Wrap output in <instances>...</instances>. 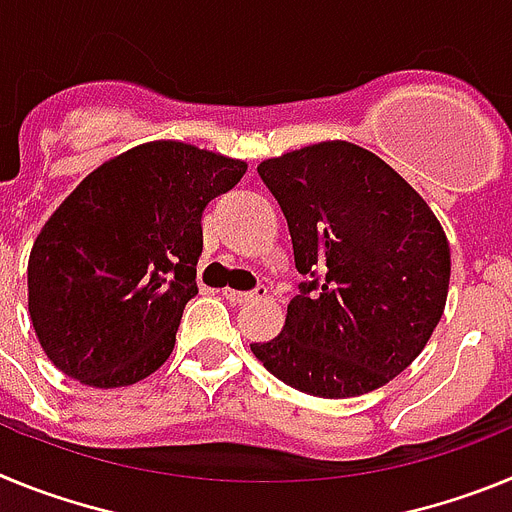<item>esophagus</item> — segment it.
<instances>
[{
  "instance_id": "34e87169",
  "label": "esophagus",
  "mask_w": 512,
  "mask_h": 512,
  "mask_svg": "<svg viewBox=\"0 0 512 512\" xmlns=\"http://www.w3.org/2000/svg\"><path fill=\"white\" fill-rule=\"evenodd\" d=\"M223 295L230 305H243V302H251V300H256V297L264 295V289H253V292H241V289H223Z\"/></svg>"
}]
</instances>
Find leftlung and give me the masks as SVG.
I'll return each instance as SVG.
<instances>
[{
    "label": "left lung",
    "mask_w": 512,
    "mask_h": 512,
    "mask_svg": "<svg viewBox=\"0 0 512 512\" xmlns=\"http://www.w3.org/2000/svg\"><path fill=\"white\" fill-rule=\"evenodd\" d=\"M259 174L287 217L295 264L315 277L253 356L312 397L366 395L405 372L446 307L451 251L428 202L348 140L266 158ZM321 282H317V277Z\"/></svg>",
    "instance_id": "8db88e82"
}]
</instances>
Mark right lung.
<instances>
[{
  "label": "right lung",
  "mask_w": 512,
  "mask_h": 512,
  "mask_svg": "<svg viewBox=\"0 0 512 512\" xmlns=\"http://www.w3.org/2000/svg\"><path fill=\"white\" fill-rule=\"evenodd\" d=\"M246 169L192 143L151 140L104 161L56 207L27 261V312L53 366L112 390L169 359L197 295L202 210Z\"/></svg>",
  "instance_id": "1"
}]
</instances>
